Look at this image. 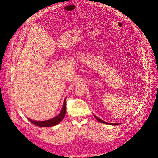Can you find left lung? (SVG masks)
<instances>
[{
  "label": "left lung",
  "instance_id": "obj_1",
  "mask_svg": "<svg viewBox=\"0 0 158 158\" xmlns=\"http://www.w3.org/2000/svg\"><path fill=\"white\" fill-rule=\"evenodd\" d=\"M94 117H95V118L98 121V122H101V123H106V124H109V125H118V123H108V122H105V121H104V120H101L100 118H98V117H97L96 116H95L94 115ZM120 124V123H119Z\"/></svg>",
  "mask_w": 158,
  "mask_h": 158
}]
</instances>
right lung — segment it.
Masks as SVG:
<instances>
[{"instance_id": "right-lung-1", "label": "right lung", "mask_w": 158, "mask_h": 158, "mask_svg": "<svg viewBox=\"0 0 158 158\" xmlns=\"http://www.w3.org/2000/svg\"><path fill=\"white\" fill-rule=\"evenodd\" d=\"M66 113V98L64 99V102H63V108L60 112V113L56 116V117L51 118L48 120H45V121H35L31 120L28 118V120L32 123L35 125L40 127H51V126H54L57 125V124L59 123L60 122L62 121V120L64 118V116Z\"/></svg>"}]
</instances>
